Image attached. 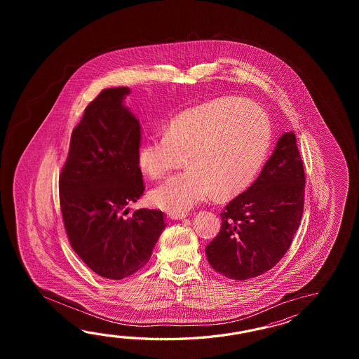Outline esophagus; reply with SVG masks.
Returning a JSON list of instances; mask_svg holds the SVG:
<instances>
[{
	"mask_svg": "<svg viewBox=\"0 0 359 359\" xmlns=\"http://www.w3.org/2000/svg\"><path fill=\"white\" fill-rule=\"evenodd\" d=\"M169 218H172V219H183V218H186V214H169Z\"/></svg>",
	"mask_w": 359,
	"mask_h": 359,
	"instance_id": "esophagus-1",
	"label": "esophagus"
}]
</instances>
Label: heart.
Here are the masks:
<instances>
[{"label": "heart", "mask_w": 359, "mask_h": 359, "mask_svg": "<svg viewBox=\"0 0 359 359\" xmlns=\"http://www.w3.org/2000/svg\"><path fill=\"white\" fill-rule=\"evenodd\" d=\"M271 133L267 113L250 100L222 97L184 109L163 136L146 140L138 149V167L153 180L186 161V172L150 192L151 204L184 214L213 192L218 198L236 196L258 175Z\"/></svg>", "instance_id": "obj_1"}]
</instances>
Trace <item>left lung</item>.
Listing matches in <instances>:
<instances>
[{
	"instance_id": "obj_1",
	"label": "left lung",
	"mask_w": 359,
	"mask_h": 359,
	"mask_svg": "<svg viewBox=\"0 0 359 359\" xmlns=\"http://www.w3.org/2000/svg\"><path fill=\"white\" fill-rule=\"evenodd\" d=\"M304 191L303 159L287 132L252 186L224 206L221 229L205 248L214 271L243 281L275 267L299 229Z\"/></svg>"
}]
</instances>
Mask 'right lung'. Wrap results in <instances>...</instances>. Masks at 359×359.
Returning a JSON list of instances; mask_svg holds the SVG:
<instances>
[{"label":"right lung","instance_id":"right-lung-1","mask_svg":"<svg viewBox=\"0 0 359 359\" xmlns=\"http://www.w3.org/2000/svg\"><path fill=\"white\" fill-rule=\"evenodd\" d=\"M127 87L105 88L74 127L59 176L69 244L95 273L122 280L150 260L165 227L158 209L127 205L145 191L137 153L141 127L122 101Z\"/></svg>","mask_w":359,"mask_h":359}]
</instances>
